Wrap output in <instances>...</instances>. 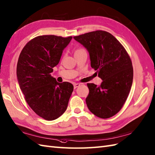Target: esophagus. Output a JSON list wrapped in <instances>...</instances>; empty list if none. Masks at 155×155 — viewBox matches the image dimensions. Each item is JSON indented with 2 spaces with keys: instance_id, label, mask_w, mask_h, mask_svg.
Instances as JSON below:
<instances>
[{
  "instance_id": "esophagus-1",
  "label": "esophagus",
  "mask_w": 155,
  "mask_h": 155,
  "mask_svg": "<svg viewBox=\"0 0 155 155\" xmlns=\"http://www.w3.org/2000/svg\"><path fill=\"white\" fill-rule=\"evenodd\" d=\"M81 84H78V83H74V88L75 89V88H78L79 86H80Z\"/></svg>"
}]
</instances>
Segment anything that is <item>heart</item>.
Wrapping results in <instances>:
<instances>
[{
    "label": "heart",
    "instance_id": "1",
    "mask_svg": "<svg viewBox=\"0 0 155 155\" xmlns=\"http://www.w3.org/2000/svg\"><path fill=\"white\" fill-rule=\"evenodd\" d=\"M83 51H86L83 48H77L76 49H75V51H74V55H76V54H78V53H81V52H83Z\"/></svg>",
    "mask_w": 155,
    "mask_h": 155
}]
</instances>
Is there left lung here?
<instances>
[{
  "label": "left lung",
  "mask_w": 155,
  "mask_h": 155,
  "mask_svg": "<svg viewBox=\"0 0 155 155\" xmlns=\"http://www.w3.org/2000/svg\"><path fill=\"white\" fill-rule=\"evenodd\" d=\"M90 54L91 67L102 82L99 86L88 83L86 98L89 110L97 117L107 119L120 111L132 86L134 69L130 57L113 35L96 30L73 37Z\"/></svg>",
  "instance_id": "1"
}]
</instances>
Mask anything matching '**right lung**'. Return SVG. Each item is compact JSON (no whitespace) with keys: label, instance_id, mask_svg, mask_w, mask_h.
I'll return each instance as SVG.
<instances>
[{"label":"right lung","instance_id":"right-lung-1","mask_svg":"<svg viewBox=\"0 0 155 155\" xmlns=\"http://www.w3.org/2000/svg\"><path fill=\"white\" fill-rule=\"evenodd\" d=\"M72 38L39 35L20 54L16 68L20 88L29 106L45 120H56L65 111L73 91L70 82L59 83L51 75Z\"/></svg>","mask_w":155,"mask_h":155}]
</instances>
